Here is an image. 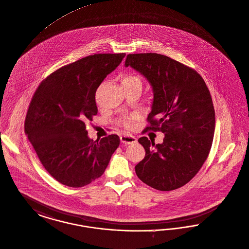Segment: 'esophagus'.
<instances>
[{
  "label": "esophagus",
  "mask_w": 249,
  "mask_h": 249,
  "mask_svg": "<svg viewBox=\"0 0 249 249\" xmlns=\"http://www.w3.org/2000/svg\"><path fill=\"white\" fill-rule=\"evenodd\" d=\"M120 141L125 144V145H130V144H134L137 142V139L132 136V135H129V134H122L120 136Z\"/></svg>",
  "instance_id": "34e87169"
}]
</instances>
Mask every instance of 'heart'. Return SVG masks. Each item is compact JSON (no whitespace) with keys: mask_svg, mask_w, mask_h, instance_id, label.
Segmentation results:
<instances>
[{"mask_svg":"<svg viewBox=\"0 0 249 249\" xmlns=\"http://www.w3.org/2000/svg\"><path fill=\"white\" fill-rule=\"evenodd\" d=\"M133 83H139V84H142L141 83V80L138 76L134 75V74H127L123 77L122 79V84H133ZM135 117L134 116H128V117H123L120 121L121 125H123L125 128L127 129H130L132 128V123H133V120H134Z\"/></svg>","mask_w":249,"mask_h":249,"instance_id":"heart-1","label":"heart"}]
</instances>
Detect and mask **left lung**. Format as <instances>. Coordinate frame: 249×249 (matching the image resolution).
Listing matches in <instances>:
<instances>
[{
  "instance_id": "left-lung-1",
  "label": "left lung",
  "mask_w": 249,
  "mask_h": 249,
  "mask_svg": "<svg viewBox=\"0 0 249 249\" xmlns=\"http://www.w3.org/2000/svg\"><path fill=\"white\" fill-rule=\"evenodd\" d=\"M129 66L146 78L153 91L146 131L164 133L161 144L146 136L138 139L146 156L135 165V173L156 190H175L196 175L211 150L215 113L210 91L195 70L165 55L128 54Z\"/></svg>"
}]
</instances>
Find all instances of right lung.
I'll return each instance as SVG.
<instances>
[{"label": "right lung", "instance_id": "right-lung-1", "mask_svg": "<svg viewBox=\"0 0 249 249\" xmlns=\"http://www.w3.org/2000/svg\"><path fill=\"white\" fill-rule=\"evenodd\" d=\"M125 53H99L64 66L36 90L24 131L48 173L69 187H83L103 175L119 146L111 134L88 137L86 124L97 115V88Z\"/></svg>", "mask_w": 249, "mask_h": 249}]
</instances>
